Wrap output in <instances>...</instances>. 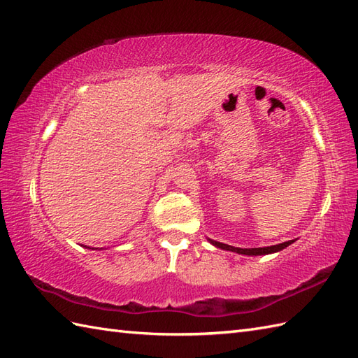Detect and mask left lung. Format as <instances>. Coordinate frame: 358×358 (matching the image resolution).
<instances>
[{
  "instance_id": "obj_1",
  "label": "left lung",
  "mask_w": 358,
  "mask_h": 358,
  "mask_svg": "<svg viewBox=\"0 0 358 358\" xmlns=\"http://www.w3.org/2000/svg\"><path fill=\"white\" fill-rule=\"evenodd\" d=\"M210 241V239H208ZM295 241H289V242H282L278 245H272V246H264V248H234V246L230 245H225L221 242H216V241H210V243L217 246V248L225 250V251H233L237 254H245V255H264V254H272V252H278L284 248H287L290 243H293Z\"/></svg>"
}]
</instances>
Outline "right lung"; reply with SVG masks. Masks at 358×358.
I'll return each mask as SVG.
<instances>
[{"instance_id": "1", "label": "right lung", "mask_w": 358, "mask_h": 358, "mask_svg": "<svg viewBox=\"0 0 358 358\" xmlns=\"http://www.w3.org/2000/svg\"><path fill=\"white\" fill-rule=\"evenodd\" d=\"M92 250H96V248H92Z\"/></svg>"}]
</instances>
